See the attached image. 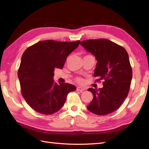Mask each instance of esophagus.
Masks as SVG:
<instances>
[{
	"instance_id": "obj_1",
	"label": "esophagus",
	"mask_w": 149,
	"mask_h": 149,
	"mask_svg": "<svg viewBox=\"0 0 149 149\" xmlns=\"http://www.w3.org/2000/svg\"><path fill=\"white\" fill-rule=\"evenodd\" d=\"M84 90H85L84 88H81V87H77V91H80V92H82V91H83Z\"/></svg>"
}]
</instances>
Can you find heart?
<instances>
[{
    "instance_id": "1",
    "label": "heart",
    "mask_w": 149,
    "mask_h": 149,
    "mask_svg": "<svg viewBox=\"0 0 149 149\" xmlns=\"http://www.w3.org/2000/svg\"><path fill=\"white\" fill-rule=\"evenodd\" d=\"M75 81H76L77 83H79V84L83 83V81H84L83 79L81 78V77H77L76 79H75Z\"/></svg>"
}]
</instances>
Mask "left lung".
Instances as JSON below:
<instances>
[{
    "instance_id": "1",
    "label": "left lung",
    "mask_w": 149,
    "mask_h": 149,
    "mask_svg": "<svg viewBox=\"0 0 149 149\" xmlns=\"http://www.w3.org/2000/svg\"><path fill=\"white\" fill-rule=\"evenodd\" d=\"M81 45L95 56L94 77L102 80L103 87L89 88L93 99L87 106L90 112L106 115L115 111L128 95L132 71L129 55L123 47L107 39L87 40Z\"/></svg>"
}]
</instances>
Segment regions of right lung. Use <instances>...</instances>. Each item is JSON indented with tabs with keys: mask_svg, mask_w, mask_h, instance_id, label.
I'll return each instance as SVG.
<instances>
[{
	"mask_svg": "<svg viewBox=\"0 0 149 149\" xmlns=\"http://www.w3.org/2000/svg\"><path fill=\"white\" fill-rule=\"evenodd\" d=\"M74 42L41 41L30 46L22 56L18 71L21 93L31 108L43 115H52L61 108L67 95L76 90L69 83H56L54 69H62L66 58L77 48Z\"/></svg>",
	"mask_w": 149,
	"mask_h": 149,
	"instance_id": "1",
	"label": "right lung"
}]
</instances>
